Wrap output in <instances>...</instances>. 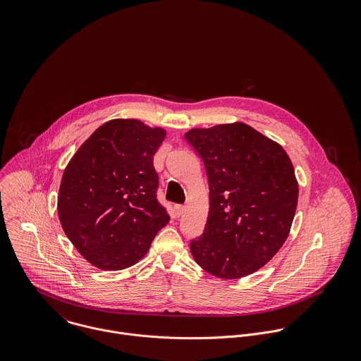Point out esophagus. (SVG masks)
Here are the masks:
<instances>
[{
	"label": "esophagus",
	"mask_w": 361,
	"mask_h": 361,
	"mask_svg": "<svg viewBox=\"0 0 361 361\" xmlns=\"http://www.w3.org/2000/svg\"><path fill=\"white\" fill-rule=\"evenodd\" d=\"M183 211H185V206H182V204H176V206H175V214H176L178 216H180V215L183 214Z\"/></svg>",
	"instance_id": "34e87169"
}]
</instances>
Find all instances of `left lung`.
I'll return each instance as SVG.
<instances>
[{
	"instance_id": "8db88e82",
	"label": "left lung",
	"mask_w": 361,
	"mask_h": 361,
	"mask_svg": "<svg viewBox=\"0 0 361 361\" xmlns=\"http://www.w3.org/2000/svg\"><path fill=\"white\" fill-rule=\"evenodd\" d=\"M185 139L204 162L209 189L206 228L190 252L214 276H247L289 235L299 197L292 161L281 145L242 122L190 129Z\"/></svg>"
}]
</instances>
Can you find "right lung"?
<instances>
[{
    "instance_id": "add662e5",
    "label": "right lung",
    "mask_w": 361,
    "mask_h": 361,
    "mask_svg": "<svg viewBox=\"0 0 361 361\" xmlns=\"http://www.w3.org/2000/svg\"><path fill=\"white\" fill-rule=\"evenodd\" d=\"M166 132L137 119L102 125L68 162L58 216L76 250L94 267L118 271L146 256L169 222L157 200L153 158Z\"/></svg>"
}]
</instances>
